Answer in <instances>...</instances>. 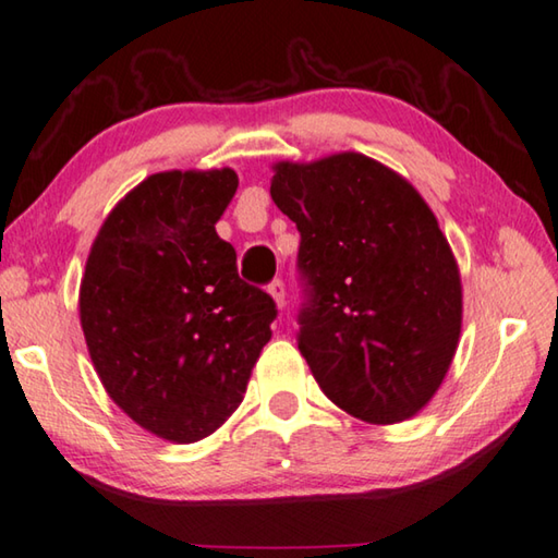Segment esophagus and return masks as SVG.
<instances>
[{
	"instance_id": "34e87169",
	"label": "esophagus",
	"mask_w": 558,
	"mask_h": 558,
	"mask_svg": "<svg viewBox=\"0 0 558 558\" xmlns=\"http://www.w3.org/2000/svg\"><path fill=\"white\" fill-rule=\"evenodd\" d=\"M267 289H269V294L274 296V301H277V306H279V308H284V304H287V294H284V281H281V279H271Z\"/></svg>"
}]
</instances>
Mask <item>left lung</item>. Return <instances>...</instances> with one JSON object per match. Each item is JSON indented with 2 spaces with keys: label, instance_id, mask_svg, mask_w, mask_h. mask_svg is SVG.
<instances>
[{
  "label": "left lung",
  "instance_id": "8db88e82",
  "mask_svg": "<svg viewBox=\"0 0 558 558\" xmlns=\"http://www.w3.org/2000/svg\"><path fill=\"white\" fill-rule=\"evenodd\" d=\"M301 234L296 343L328 400L365 423L413 417L440 388L462 324L460 271L417 190L361 153L274 168Z\"/></svg>",
  "mask_w": 558,
  "mask_h": 558
}]
</instances>
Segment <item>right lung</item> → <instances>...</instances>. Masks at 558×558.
Segmentation results:
<instances>
[{
  "label": "right lung",
  "instance_id": "1",
  "mask_svg": "<svg viewBox=\"0 0 558 558\" xmlns=\"http://www.w3.org/2000/svg\"><path fill=\"white\" fill-rule=\"evenodd\" d=\"M236 172H158L100 227L81 281V326L108 396L172 442L213 435L242 403L277 304L236 274L215 222Z\"/></svg>",
  "mask_w": 558,
  "mask_h": 558
}]
</instances>
